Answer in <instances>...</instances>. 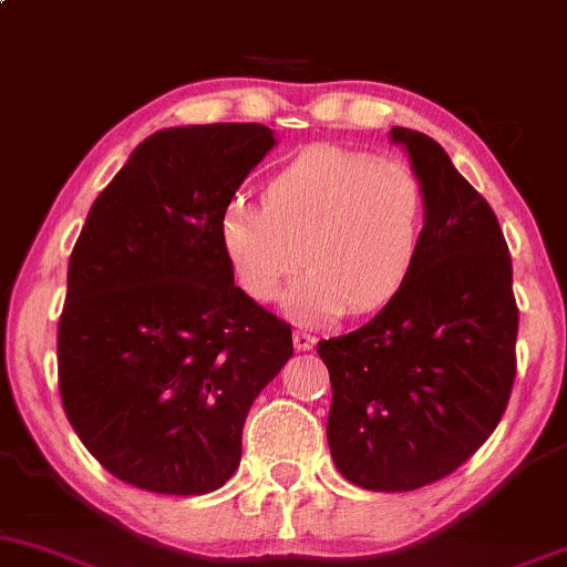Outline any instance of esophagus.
<instances>
[{
    "instance_id": "esophagus-1",
    "label": "esophagus",
    "mask_w": 567,
    "mask_h": 567,
    "mask_svg": "<svg viewBox=\"0 0 567 567\" xmlns=\"http://www.w3.org/2000/svg\"><path fill=\"white\" fill-rule=\"evenodd\" d=\"M292 343H296L298 351H309V349H315L317 338L311 333H303V330H296V333H292Z\"/></svg>"
}]
</instances>
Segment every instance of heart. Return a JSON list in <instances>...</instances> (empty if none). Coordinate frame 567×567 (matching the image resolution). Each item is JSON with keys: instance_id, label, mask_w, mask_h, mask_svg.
<instances>
[{"instance_id": "1", "label": "heart", "mask_w": 567, "mask_h": 567, "mask_svg": "<svg viewBox=\"0 0 567 567\" xmlns=\"http://www.w3.org/2000/svg\"><path fill=\"white\" fill-rule=\"evenodd\" d=\"M260 205L234 199L218 237L237 285L271 301L303 266L285 306L298 320H328L386 303L419 261L426 188L400 159L343 146L298 154L264 186Z\"/></svg>"}]
</instances>
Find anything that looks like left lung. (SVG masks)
<instances>
[{"instance_id":"obj_1","label":"left lung","mask_w":567,"mask_h":567,"mask_svg":"<svg viewBox=\"0 0 567 567\" xmlns=\"http://www.w3.org/2000/svg\"><path fill=\"white\" fill-rule=\"evenodd\" d=\"M426 188L419 261L379 315L317 343L330 370L328 445L365 491H415L447 477L491 437L517 373L519 311L496 213L437 141L408 127Z\"/></svg>"}]
</instances>
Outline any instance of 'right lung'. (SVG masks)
Listing matches in <instances>:
<instances>
[{
    "mask_svg": "<svg viewBox=\"0 0 567 567\" xmlns=\"http://www.w3.org/2000/svg\"><path fill=\"white\" fill-rule=\"evenodd\" d=\"M256 122L167 127L97 194L58 322L63 410L122 483L218 491L243 458L252 400L292 357L290 324L234 285L218 237L275 148Z\"/></svg>",
    "mask_w": 567,
    "mask_h": 567,
    "instance_id": "add662e5",
    "label": "right lung"
}]
</instances>
